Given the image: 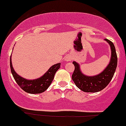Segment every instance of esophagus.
Returning a JSON list of instances; mask_svg holds the SVG:
<instances>
[{
    "mask_svg": "<svg viewBox=\"0 0 126 126\" xmlns=\"http://www.w3.org/2000/svg\"><path fill=\"white\" fill-rule=\"evenodd\" d=\"M72 60V58L71 56L69 55H66L65 56V57H64V61L65 62H70V61Z\"/></svg>",
    "mask_w": 126,
    "mask_h": 126,
    "instance_id": "1",
    "label": "esophagus"
}]
</instances>
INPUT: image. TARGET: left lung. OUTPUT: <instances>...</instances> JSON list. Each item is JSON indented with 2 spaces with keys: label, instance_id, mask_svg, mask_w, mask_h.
<instances>
[{
  "label": "left lung",
  "instance_id": "8db88e82",
  "mask_svg": "<svg viewBox=\"0 0 126 126\" xmlns=\"http://www.w3.org/2000/svg\"><path fill=\"white\" fill-rule=\"evenodd\" d=\"M105 41L109 44L111 53L109 64L100 73L92 76L85 75L82 73L79 63L73 62L75 68L72 75V79L76 85L85 92H98L103 90L110 82L115 73L118 64L115 47L110 41L107 39Z\"/></svg>",
  "mask_w": 126,
  "mask_h": 126
}]
</instances>
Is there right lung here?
<instances>
[{"label": "right lung", "instance_id": "1", "mask_svg": "<svg viewBox=\"0 0 126 126\" xmlns=\"http://www.w3.org/2000/svg\"><path fill=\"white\" fill-rule=\"evenodd\" d=\"M12 74L18 85L26 92L31 94H41L46 91L54 78L56 72L60 68L61 63L52 65L42 76L35 79H27L18 75L14 70L12 63V55L10 59Z\"/></svg>", "mask_w": 126, "mask_h": 126}]
</instances>
